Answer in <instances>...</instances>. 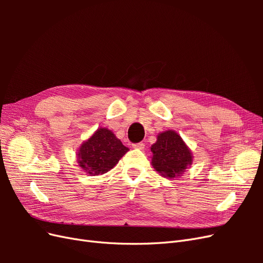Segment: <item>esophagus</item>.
<instances>
[{
	"mask_svg": "<svg viewBox=\"0 0 263 263\" xmlns=\"http://www.w3.org/2000/svg\"><path fill=\"white\" fill-rule=\"evenodd\" d=\"M133 148H135V149H139V150H142L145 148V145L142 144V142H138V144H134L133 145Z\"/></svg>",
	"mask_w": 263,
	"mask_h": 263,
	"instance_id": "obj_1",
	"label": "esophagus"
}]
</instances>
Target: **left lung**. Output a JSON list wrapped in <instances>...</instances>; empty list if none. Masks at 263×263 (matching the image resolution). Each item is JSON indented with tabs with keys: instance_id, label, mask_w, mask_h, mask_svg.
Here are the masks:
<instances>
[{
	"instance_id": "1",
	"label": "left lung",
	"mask_w": 263,
	"mask_h": 263,
	"mask_svg": "<svg viewBox=\"0 0 263 263\" xmlns=\"http://www.w3.org/2000/svg\"><path fill=\"white\" fill-rule=\"evenodd\" d=\"M151 164L162 177H181L193 162L192 151L180 135L172 129L159 133L157 141L151 146Z\"/></svg>"
}]
</instances>
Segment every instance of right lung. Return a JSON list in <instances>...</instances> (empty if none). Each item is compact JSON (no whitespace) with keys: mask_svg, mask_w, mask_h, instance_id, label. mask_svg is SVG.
I'll return each instance as SVG.
<instances>
[{"mask_svg":"<svg viewBox=\"0 0 263 263\" xmlns=\"http://www.w3.org/2000/svg\"><path fill=\"white\" fill-rule=\"evenodd\" d=\"M128 150L112 130L100 127L79 147L77 161L86 174L100 176L113 169Z\"/></svg>","mask_w":263,"mask_h":263,"instance_id":"add662e5","label":"right lung"}]
</instances>
